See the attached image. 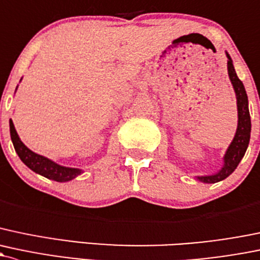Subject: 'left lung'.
I'll list each match as a JSON object with an SVG mask.
<instances>
[{"label": "left lung", "instance_id": "1", "mask_svg": "<svg viewBox=\"0 0 260 260\" xmlns=\"http://www.w3.org/2000/svg\"><path fill=\"white\" fill-rule=\"evenodd\" d=\"M226 53V66H228V75L229 80L233 84L234 92L237 95V107H238V127H237L236 136H234L233 141H232L231 146L226 149L225 154H224V165L220 168L219 172L212 176H201L196 177L199 182L203 183H217L220 180L225 179L226 177L231 176L236 168L238 167L239 162L242 158L244 157L245 151L248 148L250 139V129H252V123H250V114L249 108H248V95L245 92L244 84L239 80L237 76L236 70H234L233 61H232L231 56Z\"/></svg>", "mask_w": 260, "mask_h": 260}]
</instances>
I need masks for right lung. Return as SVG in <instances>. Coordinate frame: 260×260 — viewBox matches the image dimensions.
I'll return each mask as SVG.
<instances>
[{"label": "right lung", "instance_id": "1", "mask_svg": "<svg viewBox=\"0 0 260 260\" xmlns=\"http://www.w3.org/2000/svg\"><path fill=\"white\" fill-rule=\"evenodd\" d=\"M10 135L11 139H12L13 147H15V151L18 154V157H20V159L29 169L41 174V176L46 177L48 179L56 180V182H68V180H72L82 173L81 169L59 166L54 163L53 160L48 159V158L43 157V155L37 154V153L32 152L31 149L27 148L22 143L20 137H18L12 119H10Z\"/></svg>", "mask_w": 260, "mask_h": 260}]
</instances>
